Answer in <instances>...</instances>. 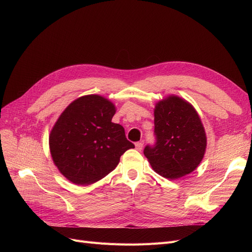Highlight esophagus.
Returning a JSON list of instances; mask_svg holds the SVG:
<instances>
[{
  "label": "esophagus",
  "mask_w": 252,
  "mask_h": 252,
  "mask_svg": "<svg viewBox=\"0 0 252 252\" xmlns=\"http://www.w3.org/2000/svg\"><path fill=\"white\" fill-rule=\"evenodd\" d=\"M135 149L138 151H141L143 149V143L142 142H138L135 143Z\"/></svg>",
  "instance_id": "obj_1"
}]
</instances>
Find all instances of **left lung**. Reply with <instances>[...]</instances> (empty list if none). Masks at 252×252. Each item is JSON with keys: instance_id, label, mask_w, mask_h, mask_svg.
Returning a JSON list of instances; mask_svg holds the SVG:
<instances>
[{"instance_id": "8db88e82", "label": "left lung", "mask_w": 252, "mask_h": 252, "mask_svg": "<svg viewBox=\"0 0 252 252\" xmlns=\"http://www.w3.org/2000/svg\"><path fill=\"white\" fill-rule=\"evenodd\" d=\"M154 114L157 143L144 149L152 169L169 180L194 171L207 147V136L195 108L184 98L170 94L156 104Z\"/></svg>"}]
</instances>
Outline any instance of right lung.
<instances>
[{
    "instance_id": "obj_1",
    "label": "right lung",
    "mask_w": 252,
    "mask_h": 252,
    "mask_svg": "<svg viewBox=\"0 0 252 252\" xmlns=\"http://www.w3.org/2000/svg\"><path fill=\"white\" fill-rule=\"evenodd\" d=\"M117 109L102 95L78 97L67 106L49 135L52 161L64 177L77 185H90L110 173L121 156L134 145L123 126L112 123Z\"/></svg>"
}]
</instances>
